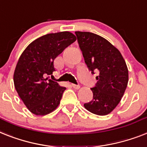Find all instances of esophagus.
Here are the masks:
<instances>
[{
	"mask_svg": "<svg viewBox=\"0 0 147 147\" xmlns=\"http://www.w3.org/2000/svg\"><path fill=\"white\" fill-rule=\"evenodd\" d=\"M71 86H72L75 89H79L80 88V85H77V84H71Z\"/></svg>",
	"mask_w": 147,
	"mask_h": 147,
	"instance_id": "34e87169",
	"label": "esophagus"
}]
</instances>
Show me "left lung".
I'll return each instance as SVG.
<instances>
[{
	"label": "left lung",
	"mask_w": 147,
	"mask_h": 147,
	"mask_svg": "<svg viewBox=\"0 0 147 147\" xmlns=\"http://www.w3.org/2000/svg\"><path fill=\"white\" fill-rule=\"evenodd\" d=\"M79 47L88 69L99 76L96 86L90 88L93 100L84 108L98 115H108L118 106L128 82V69L120 51L98 34L76 32Z\"/></svg>",
	"instance_id": "left-lung-1"
}]
</instances>
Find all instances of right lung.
<instances>
[{
  "label": "right lung",
  "instance_id": "right-lung-1",
  "mask_svg": "<svg viewBox=\"0 0 147 147\" xmlns=\"http://www.w3.org/2000/svg\"><path fill=\"white\" fill-rule=\"evenodd\" d=\"M76 40V35L69 32L45 34L28 45L19 58L14 86L24 104L34 115H47L60 103L66 88L46 76L55 71V58Z\"/></svg>",
  "mask_w": 147,
  "mask_h": 147
}]
</instances>
